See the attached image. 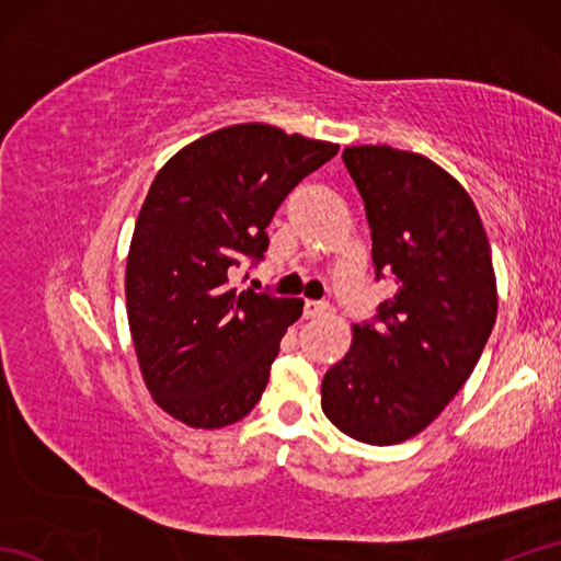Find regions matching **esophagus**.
<instances>
[{"label":"esophagus","mask_w":561,"mask_h":561,"mask_svg":"<svg viewBox=\"0 0 561 561\" xmlns=\"http://www.w3.org/2000/svg\"><path fill=\"white\" fill-rule=\"evenodd\" d=\"M304 313H306V318H320V316H325V313H328V304H323V301H306Z\"/></svg>","instance_id":"1"}]
</instances>
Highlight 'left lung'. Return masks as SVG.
Masks as SVG:
<instances>
[{
    "label": "left lung",
    "instance_id": "obj_1",
    "mask_svg": "<svg viewBox=\"0 0 561 561\" xmlns=\"http://www.w3.org/2000/svg\"><path fill=\"white\" fill-rule=\"evenodd\" d=\"M364 199L376 277L398 291L378 325L323 376L320 408L362 444H402L432 424L478 366L496 323V274L478 207L448 171L386 145L342 151Z\"/></svg>",
    "mask_w": 561,
    "mask_h": 561
}]
</instances>
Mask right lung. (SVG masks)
Wrapping results in <instances>:
<instances>
[{
    "instance_id": "right-lung-1",
    "label": "right lung",
    "mask_w": 561,
    "mask_h": 561,
    "mask_svg": "<svg viewBox=\"0 0 561 561\" xmlns=\"http://www.w3.org/2000/svg\"><path fill=\"white\" fill-rule=\"evenodd\" d=\"M265 123L229 125L163 163L139 209L125 299L153 402L193 428L236 424L267 386L301 299L236 294L238 257H262L282 199L337 153Z\"/></svg>"
}]
</instances>
